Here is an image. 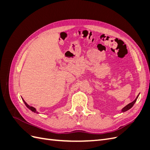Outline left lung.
<instances>
[{
  "label": "left lung",
  "instance_id": "obj_1",
  "mask_svg": "<svg viewBox=\"0 0 150 150\" xmlns=\"http://www.w3.org/2000/svg\"><path fill=\"white\" fill-rule=\"evenodd\" d=\"M138 96H139V94L138 95V96L136 98V99H134V100L133 101V102H131V103H130L129 104H128V105H126L125 107H124L122 109V110H121V111L122 112H125V111H128V110H129V109H131V108H132L133 106V105H134V104L135 103V102L137 101V99H138Z\"/></svg>",
  "mask_w": 150,
  "mask_h": 150
}]
</instances>
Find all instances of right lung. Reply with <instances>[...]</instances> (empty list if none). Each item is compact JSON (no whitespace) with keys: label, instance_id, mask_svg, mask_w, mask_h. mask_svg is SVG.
<instances>
[{"label":"right lung","instance_id":"right-lung-1","mask_svg":"<svg viewBox=\"0 0 150 150\" xmlns=\"http://www.w3.org/2000/svg\"><path fill=\"white\" fill-rule=\"evenodd\" d=\"M22 100H23V101H24V104H25V106H26L27 107H28V108L29 109V110H30L34 112H35V113H38V112L37 111H36V110H35V108H34V107H33V106H30L29 105H28V104L25 103V101L23 99H22Z\"/></svg>","mask_w":150,"mask_h":150}]
</instances>
